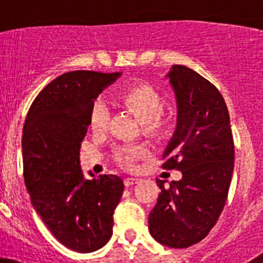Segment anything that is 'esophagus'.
I'll return each mask as SVG.
<instances>
[{
	"label": "esophagus",
	"instance_id": "obj_1",
	"mask_svg": "<svg viewBox=\"0 0 263 263\" xmlns=\"http://www.w3.org/2000/svg\"><path fill=\"white\" fill-rule=\"evenodd\" d=\"M137 182H139V178H135V177H128V178L124 179V184H126L127 187L136 184Z\"/></svg>",
	"mask_w": 263,
	"mask_h": 263
}]
</instances>
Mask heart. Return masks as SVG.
<instances>
[{"label":"heart","instance_id":"1","mask_svg":"<svg viewBox=\"0 0 263 263\" xmlns=\"http://www.w3.org/2000/svg\"><path fill=\"white\" fill-rule=\"evenodd\" d=\"M122 100L124 104L134 110L140 122L145 124L148 129H155L160 126L159 116L163 110L161 98L153 87L139 86L126 90L122 94ZM110 118V104L105 98H99L95 100L91 109V126L94 129H103L107 127ZM117 158L123 164L134 163L137 158L145 154V147L142 146H121L116 151Z\"/></svg>","mask_w":263,"mask_h":263}]
</instances>
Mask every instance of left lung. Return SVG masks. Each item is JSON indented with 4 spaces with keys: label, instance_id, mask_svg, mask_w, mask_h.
Instances as JSON below:
<instances>
[{
    "label": "left lung",
    "instance_id": "obj_1",
    "mask_svg": "<svg viewBox=\"0 0 263 263\" xmlns=\"http://www.w3.org/2000/svg\"><path fill=\"white\" fill-rule=\"evenodd\" d=\"M176 98V129L164 150V169L183 177L156 178L161 190L148 215V232L160 245L187 248L201 242L219 219L234 169L230 118L219 90L196 71L174 65L165 75Z\"/></svg>",
    "mask_w": 263,
    "mask_h": 263
}]
</instances>
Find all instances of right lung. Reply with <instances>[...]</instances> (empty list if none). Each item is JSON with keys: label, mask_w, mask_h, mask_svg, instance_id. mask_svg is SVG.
I'll list each match as a JSON object with an SVG mask.
<instances>
[{"label": "right lung", "mask_w": 263, "mask_h": 263, "mask_svg": "<svg viewBox=\"0 0 263 263\" xmlns=\"http://www.w3.org/2000/svg\"><path fill=\"white\" fill-rule=\"evenodd\" d=\"M122 72L71 71L38 94L23 129L24 179L31 205L55 239L90 253L109 242L123 181L113 174L87 179L80 147L94 100Z\"/></svg>", "instance_id": "right-lung-1"}]
</instances>
